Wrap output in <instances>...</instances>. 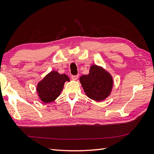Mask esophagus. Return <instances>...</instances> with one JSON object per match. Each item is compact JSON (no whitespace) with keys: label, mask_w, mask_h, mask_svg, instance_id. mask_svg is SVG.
<instances>
[{"label":"esophagus","mask_w":154,"mask_h":154,"mask_svg":"<svg viewBox=\"0 0 154 154\" xmlns=\"http://www.w3.org/2000/svg\"><path fill=\"white\" fill-rule=\"evenodd\" d=\"M78 77H79V75H72L71 79H73V80H74V81H75V80L77 79Z\"/></svg>","instance_id":"34e87169"}]
</instances>
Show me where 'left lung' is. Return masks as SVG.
<instances>
[{
  "instance_id": "1",
  "label": "left lung",
  "mask_w": 154,
  "mask_h": 154,
  "mask_svg": "<svg viewBox=\"0 0 154 154\" xmlns=\"http://www.w3.org/2000/svg\"><path fill=\"white\" fill-rule=\"evenodd\" d=\"M80 82L85 93L90 99L100 101L109 95L112 88V78L107 71L92 65L88 75H82Z\"/></svg>"
}]
</instances>
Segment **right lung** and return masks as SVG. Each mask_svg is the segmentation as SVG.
I'll return each instance as SVG.
<instances>
[{"label": "right lung", "instance_id": "add662e5", "mask_svg": "<svg viewBox=\"0 0 154 154\" xmlns=\"http://www.w3.org/2000/svg\"><path fill=\"white\" fill-rule=\"evenodd\" d=\"M67 81H69V78L65 74H60L55 71L50 72L38 84L39 97L45 103L53 102L60 95Z\"/></svg>", "mask_w": 154, "mask_h": 154}]
</instances>
